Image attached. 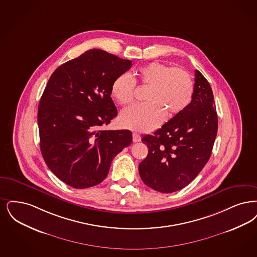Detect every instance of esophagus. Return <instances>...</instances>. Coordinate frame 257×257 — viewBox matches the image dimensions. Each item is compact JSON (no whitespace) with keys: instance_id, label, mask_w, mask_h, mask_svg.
Instances as JSON below:
<instances>
[{"instance_id":"1","label":"esophagus","mask_w":257,"mask_h":257,"mask_svg":"<svg viewBox=\"0 0 257 257\" xmlns=\"http://www.w3.org/2000/svg\"><path fill=\"white\" fill-rule=\"evenodd\" d=\"M133 142L134 143L141 142V136L138 135V134L133 133Z\"/></svg>"}]
</instances>
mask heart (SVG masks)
I'll use <instances>...</instances> for the list:
<instances>
[{"mask_svg":"<svg viewBox=\"0 0 257 257\" xmlns=\"http://www.w3.org/2000/svg\"><path fill=\"white\" fill-rule=\"evenodd\" d=\"M141 87L148 90L144 105H135L120 114L121 124L136 132H149L163 122L165 114L171 118L183 113L194 92L189 73L165 63L151 62L136 72ZM113 98L121 105L133 102L136 80L128 73L118 75L112 84Z\"/></svg>","mask_w":257,"mask_h":257,"instance_id":"1","label":"heart"}]
</instances>
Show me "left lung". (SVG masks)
I'll return each mask as SVG.
<instances>
[{"mask_svg":"<svg viewBox=\"0 0 257 257\" xmlns=\"http://www.w3.org/2000/svg\"><path fill=\"white\" fill-rule=\"evenodd\" d=\"M218 129L213 92L205 76L195 71L192 100L153 135L142 139L148 155L139 165L145 185L171 193L190 184L208 162Z\"/></svg>","mask_w":257,"mask_h":257,"instance_id":"left-lung-1","label":"left lung"}]
</instances>
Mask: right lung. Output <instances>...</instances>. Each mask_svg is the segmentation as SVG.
Wrapping results in <instances>:
<instances>
[{
    "label": "right lung",
    "instance_id": "obj_1",
    "mask_svg": "<svg viewBox=\"0 0 257 257\" xmlns=\"http://www.w3.org/2000/svg\"><path fill=\"white\" fill-rule=\"evenodd\" d=\"M132 67L101 50H90L59 66L38 107L40 149L45 163L74 188L98 185L113 158L132 144L129 130H102L117 114L113 80Z\"/></svg>",
    "mask_w": 257,
    "mask_h": 257
}]
</instances>
